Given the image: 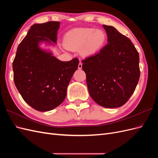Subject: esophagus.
I'll return each instance as SVG.
<instances>
[{
    "label": "esophagus",
    "mask_w": 158,
    "mask_h": 158,
    "mask_svg": "<svg viewBox=\"0 0 158 158\" xmlns=\"http://www.w3.org/2000/svg\"><path fill=\"white\" fill-rule=\"evenodd\" d=\"M78 69H82V63H81V62H80L79 63V64H78Z\"/></svg>",
    "instance_id": "esophagus-1"
}]
</instances>
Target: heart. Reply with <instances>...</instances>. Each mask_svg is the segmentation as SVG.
Wrapping results in <instances>:
<instances>
[{
  "label": "heart",
  "mask_w": 158,
  "mask_h": 158,
  "mask_svg": "<svg viewBox=\"0 0 158 158\" xmlns=\"http://www.w3.org/2000/svg\"><path fill=\"white\" fill-rule=\"evenodd\" d=\"M106 40V34L103 30L92 27L79 28L66 33L64 45L70 50L80 48V53L88 56L96 53L103 46Z\"/></svg>",
  "instance_id": "1"
}]
</instances>
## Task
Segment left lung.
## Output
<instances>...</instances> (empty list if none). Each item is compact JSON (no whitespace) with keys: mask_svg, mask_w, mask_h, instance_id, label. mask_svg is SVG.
Masks as SVG:
<instances>
[{"mask_svg":"<svg viewBox=\"0 0 158 158\" xmlns=\"http://www.w3.org/2000/svg\"><path fill=\"white\" fill-rule=\"evenodd\" d=\"M108 44L82 60L91 98L99 106L117 108L125 104L139 80V54L130 39L113 26L103 25Z\"/></svg>","mask_w":158,"mask_h":158,"instance_id":"obj_1","label":"left lung"}]
</instances>
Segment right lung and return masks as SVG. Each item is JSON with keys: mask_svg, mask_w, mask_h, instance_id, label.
<instances>
[{"mask_svg": "<svg viewBox=\"0 0 158 158\" xmlns=\"http://www.w3.org/2000/svg\"><path fill=\"white\" fill-rule=\"evenodd\" d=\"M59 22H47L31 26L19 44L12 69L16 87L23 100L39 111H48L64 100L66 89L79 64L78 58L63 62L39 44L56 43Z\"/></svg>", "mask_w": 158, "mask_h": 158, "instance_id": "add662e5", "label": "right lung"}]
</instances>
